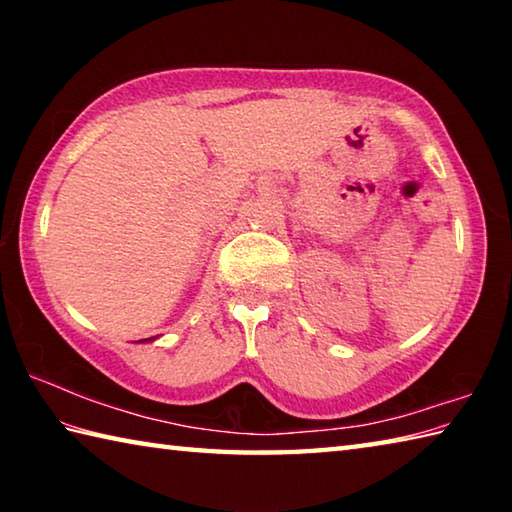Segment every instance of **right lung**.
<instances>
[{"label": "right lung", "mask_w": 512, "mask_h": 512, "mask_svg": "<svg viewBox=\"0 0 512 512\" xmlns=\"http://www.w3.org/2000/svg\"><path fill=\"white\" fill-rule=\"evenodd\" d=\"M155 339V336H151V339H144V341H153ZM144 341H137V343H144Z\"/></svg>", "instance_id": "add662e5"}]
</instances>
